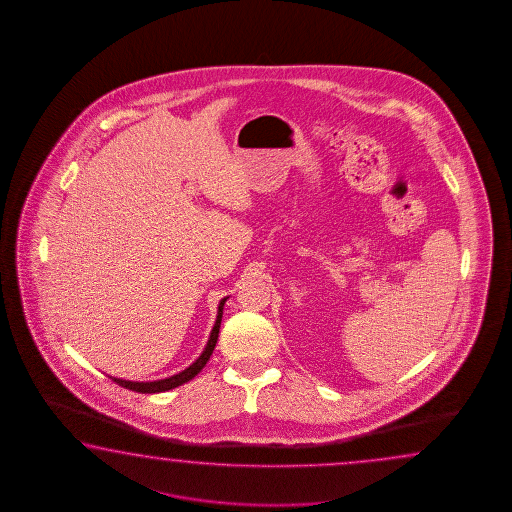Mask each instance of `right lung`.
Segmentation results:
<instances>
[{"label":"right lung","mask_w":512,"mask_h":512,"mask_svg":"<svg viewBox=\"0 0 512 512\" xmlns=\"http://www.w3.org/2000/svg\"><path fill=\"white\" fill-rule=\"evenodd\" d=\"M229 300L227 298H221L218 305V316H216V322L214 327L210 331V338H208L207 346L203 349V353L197 357L196 362H192L186 370L175 373L172 377H166V379H159V381H148V382H137V381H124V379H117V377H109L113 379V382H117L122 388L131 390V392L139 393H161L168 392V390H174L177 386L185 384V382L192 381L196 377L199 371L205 368L212 351L216 348V342H218L219 327H221V316H223V305Z\"/></svg>","instance_id":"obj_1"}]
</instances>
